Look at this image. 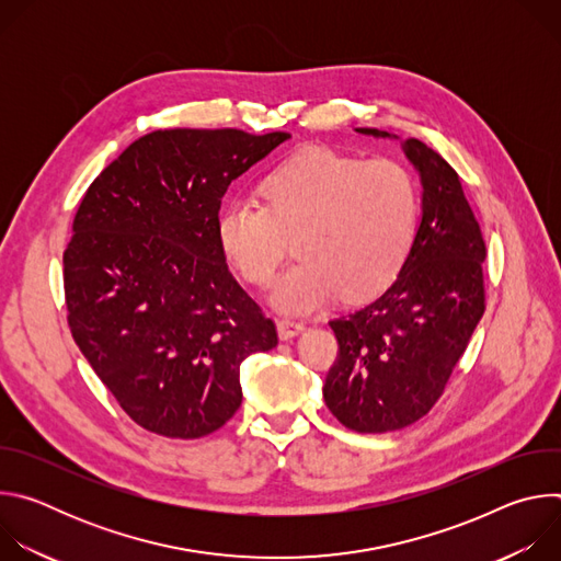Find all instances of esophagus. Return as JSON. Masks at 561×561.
<instances>
[{"instance_id": "esophagus-1", "label": "esophagus", "mask_w": 561, "mask_h": 561, "mask_svg": "<svg viewBox=\"0 0 561 561\" xmlns=\"http://www.w3.org/2000/svg\"><path fill=\"white\" fill-rule=\"evenodd\" d=\"M306 331V327L301 322H293V319H282V322L277 324V335L282 342H288V340H295L297 335H301Z\"/></svg>"}]
</instances>
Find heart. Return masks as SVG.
Returning a JSON list of instances; mask_svg holds the SVG:
<instances>
[{"label": "heart", "instance_id": "b5f03b06", "mask_svg": "<svg viewBox=\"0 0 561 561\" xmlns=\"http://www.w3.org/2000/svg\"><path fill=\"white\" fill-rule=\"evenodd\" d=\"M264 206L232 199L215 230L228 264L249 284L264 286L297 237L301 262L271 288L268 301L286 314L324 308L340 293L364 299L383 290L417 237L420 191L390 159H362L331 148H304L262 182Z\"/></svg>", "mask_w": 561, "mask_h": 561}]
</instances>
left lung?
<instances>
[{
	"label": "left lung",
	"mask_w": 561,
	"mask_h": 561,
	"mask_svg": "<svg viewBox=\"0 0 561 561\" xmlns=\"http://www.w3.org/2000/svg\"><path fill=\"white\" fill-rule=\"evenodd\" d=\"M355 130L399 139L377 128ZM402 150L422 184L411 255L377 299L331 322L340 357L324 399L357 433L399 431L424 417L484 314L486 247L459 175L420 139L402 141Z\"/></svg>",
	"instance_id": "left-lung-1"
}]
</instances>
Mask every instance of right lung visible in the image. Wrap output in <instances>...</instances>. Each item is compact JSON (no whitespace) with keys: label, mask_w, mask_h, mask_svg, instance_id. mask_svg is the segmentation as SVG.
<instances>
[{"label":"right lung","mask_w":561,"mask_h":561,"mask_svg":"<svg viewBox=\"0 0 561 561\" xmlns=\"http://www.w3.org/2000/svg\"><path fill=\"white\" fill-rule=\"evenodd\" d=\"M288 133L169 128L89 186L64 253L75 344L146 431L197 439L242 407L239 366L277 331L237 284L215 221L230 182Z\"/></svg>","instance_id":"right-lung-1"}]
</instances>
